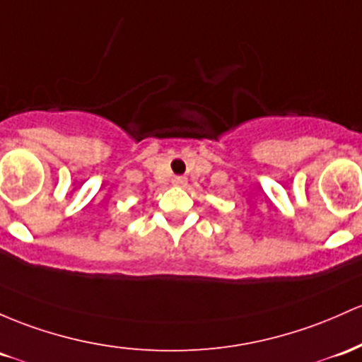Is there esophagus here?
Returning a JSON list of instances; mask_svg holds the SVG:
<instances>
[{
  "instance_id": "34e87169",
  "label": "esophagus",
  "mask_w": 362,
  "mask_h": 362,
  "mask_svg": "<svg viewBox=\"0 0 362 362\" xmlns=\"http://www.w3.org/2000/svg\"><path fill=\"white\" fill-rule=\"evenodd\" d=\"M172 184L175 185V187H185V185H187V178H185V177H173Z\"/></svg>"
}]
</instances>
